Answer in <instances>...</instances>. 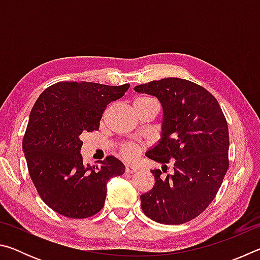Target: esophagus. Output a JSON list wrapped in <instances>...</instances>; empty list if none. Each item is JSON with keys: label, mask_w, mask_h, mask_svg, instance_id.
<instances>
[{"label": "esophagus", "mask_w": 260, "mask_h": 260, "mask_svg": "<svg viewBox=\"0 0 260 260\" xmlns=\"http://www.w3.org/2000/svg\"><path fill=\"white\" fill-rule=\"evenodd\" d=\"M136 171H138V169H136V167H134V166H129V165H127L126 167H125V172L126 173H135Z\"/></svg>", "instance_id": "1"}]
</instances>
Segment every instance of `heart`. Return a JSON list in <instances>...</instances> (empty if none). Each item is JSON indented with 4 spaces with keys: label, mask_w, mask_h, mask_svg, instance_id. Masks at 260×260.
<instances>
[{
    "label": "heart",
    "mask_w": 260,
    "mask_h": 260,
    "mask_svg": "<svg viewBox=\"0 0 260 260\" xmlns=\"http://www.w3.org/2000/svg\"><path fill=\"white\" fill-rule=\"evenodd\" d=\"M151 102H156L155 100L151 98H148V96H140L135 100L134 104H146V103H151ZM120 155L125 158L127 160H133L136 158L139 153V148L135 146L134 143H122L119 149Z\"/></svg>",
    "instance_id": "heart-1"
}]
</instances>
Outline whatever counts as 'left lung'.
Segmentation results:
<instances>
[{"label": "left lung", "mask_w": 260, "mask_h": 260, "mask_svg": "<svg viewBox=\"0 0 260 260\" xmlns=\"http://www.w3.org/2000/svg\"><path fill=\"white\" fill-rule=\"evenodd\" d=\"M139 93L160 101L162 138L147 157L173 173L155 170V186L141 195L147 217L164 225L195 219L217 195L230 167L228 125L217 99L204 87L180 78H165L136 86Z\"/></svg>", "instance_id": "obj_1"}]
</instances>
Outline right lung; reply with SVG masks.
I'll use <instances>...</instances> for the list:
<instances>
[{
	"instance_id": "obj_1",
	"label": "right lung",
	"mask_w": 260,
	"mask_h": 260,
	"mask_svg": "<svg viewBox=\"0 0 260 260\" xmlns=\"http://www.w3.org/2000/svg\"><path fill=\"white\" fill-rule=\"evenodd\" d=\"M128 88V83L60 81L39 96L23 150L39 196L55 212L74 219L91 217L104 206L109 180L124 174V164L112 156L95 166L83 164L80 136L99 131L108 104Z\"/></svg>"
}]
</instances>
